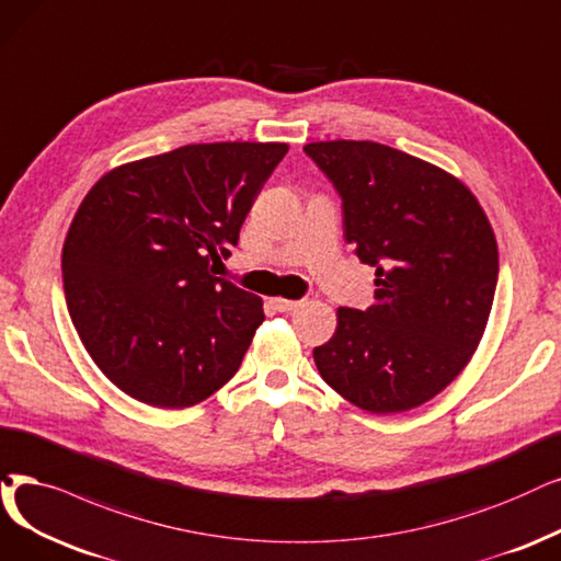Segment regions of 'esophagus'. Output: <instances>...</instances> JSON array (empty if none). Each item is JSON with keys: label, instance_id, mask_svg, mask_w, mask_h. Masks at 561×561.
Here are the masks:
<instances>
[{"label": "esophagus", "instance_id": "34e87169", "mask_svg": "<svg viewBox=\"0 0 561 561\" xmlns=\"http://www.w3.org/2000/svg\"><path fill=\"white\" fill-rule=\"evenodd\" d=\"M272 304H274V308L276 310H280V312H293V310H297L304 301H293V299H272Z\"/></svg>", "mask_w": 561, "mask_h": 561}]
</instances>
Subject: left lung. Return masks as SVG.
I'll return each mask as SVG.
<instances>
[{
  "mask_svg": "<svg viewBox=\"0 0 561 561\" xmlns=\"http://www.w3.org/2000/svg\"><path fill=\"white\" fill-rule=\"evenodd\" d=\"M343 199L345 241L375 266V304L339 308L312 350L324 382L373 414L414 410L449 387L481 343L500 257L460 179L370 140L304 147Z\"/></svg>",
  "mask_w": 561,
  "mask_h": 561,
  "instance_id": "1",
  "label": "left lung"
}]
</instances>
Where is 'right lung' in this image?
<instances>
[{
  "mask_svg": "<svg viewBox=\"0 0 561 561\" xmlns=\"http://www.w3.org/2000/svg\"><path fill=\"white\" fill-rule=\"evenodd\" d=\"M287 149L186 145L110 170L84 195L61 251L66 306L117 389L182 410L234 377L264 310L214 264Z\"/></svg>",
  "mask_w": 561,
  "mask_h": 561,
  "instance_id": "add662e5",
  "label": "right lung"
}]
</instances>
